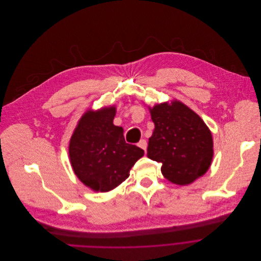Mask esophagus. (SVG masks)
Returning <instances> with one entry per match:
<instances>
[{"label":"esophagus","instance_id":"obj_1","mask_svg":"<svg viewBox=\"0 0 261 261\" xmlns=\"http://www.w3.org/2000/svg\"><path fill=\"white\" fill-rule=\"evenodd\" d=\"M138 146H139L141 149H143L144 151H146V149H147V142H146V140H141V141L138 143Z\"/></svg>","mask_w":261,"mask_h":261}]
</instances>
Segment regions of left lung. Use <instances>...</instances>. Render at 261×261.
I'll return each mask as SVG.
<instances>
[{
  "mask_svg": "<svg viewBox=\"0 0 261 261\" xmlns=\"http://www.w3.org/2000/svg\"><path fill=\"white\" fill-rule=\"evenodd\" d=\"M154 130L147 156L162 163L163 175L172 183L187 185L202 176L213 158L211 132L202 119L180 101L150 109Z\"/></svg>",
  "mask_w": 261,
  "mask_h": 261,
  "instance_id": "left-lung-1",
  "label": "left lung"
}]
</instances>
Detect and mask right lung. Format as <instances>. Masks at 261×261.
Masks as SVG:
<instances>
[{"instance_id": "1", "label": "right lung", "mask_w": 261, "mask_h": 261, "mask_svg": "<svg viewBox=\"0 0 261 261\" xmlns=\"http://www.w3.org/2000/svg\"><path fill=\"white\" fill-rule=\"evenodd\" d=\"M116 109L86 112L70 142L69 154L79 180L95 191L106 192L120 185L144 150L125 142L121 126L113 124Z\"/></svg>"}]
</instances>
